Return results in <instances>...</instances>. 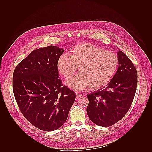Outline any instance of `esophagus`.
Masks as SVG:
<instances>
[{
  "mask_svg": "<svg viewBox=\"0 0 152 152\" xmlns=\"http://www.w3.org/2000/svg\"><path fill=\"white\" fill-rule=\"evenodd\" d=\"M82 94H80V93H76V99H79L80 97H82Z\"/></svg>",
  "mask_w": 152,
  "mask_h": 152,
  "instance_id": "esophagus-1",
  "label": "esophagus"
}]
</instances>
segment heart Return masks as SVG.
I'll use <instances>...</instances> for the list:
<instances>
[{
    "label": "heart",
    "instance_id": "1",
    "mask_svg": "<svg viewBox=\"0 0 152 152\" xmlns=\"http://www.w3.org/2000/svg\"><path fill=\"white\" fill-rule=\"evenodd\" d=\"M119 65L118 57L104 48L89 43L80 44L72 48L69 56L62 54L57 59L59 72L65 78L80 73L66 82L74 90L89 88L96 90L104 88L112 81Z\"/></svg>",
    "mask_w": 152,
    "mask_h": 152
}]
</instances>
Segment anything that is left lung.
Segmentation results:
<instances>
[{
    "mask_svg": "<svg viewBox=\"0 0 152 152\" xmlns=\"http://www.w3.org/2000/svg\"><path fill=\"white\" fill-rule=\"evenodd\" d=\"M119 66L104 89L87 95V113L95 124L107 127L127 114L133 101L137 86V71L131 60L119 50Z\"/></svg>",
    "mask_w": 152,
    "mask_h": 152,
    "instance_id": "1",
    "label": "left lung"
}]
</instances>
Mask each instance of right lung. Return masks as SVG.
Segmentation results:
<instances>
[{
	"instance_id": "obj_1",
	"label": "right lung",
	"mask_w": 152,
	"mask_h": 152,
	"mask_svg": "<svg viewBox=\"0 0 152 152\" xmlns=\"http://www.w3.org/2000/svg\"><path fill=\"white\" fill-rule=\"evenodd\" d=\"M64 50L50 46L31 51L15 68L13 91L24 117L44 131L66 121L76 94L59 78L56 63Z\"/></svg>"
}]
</instances>
